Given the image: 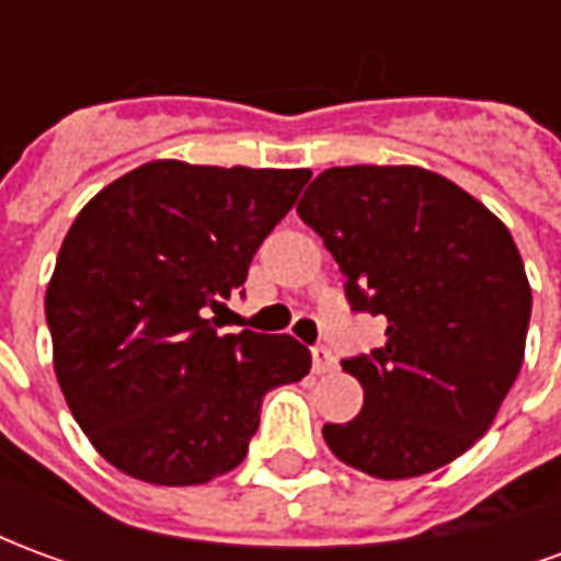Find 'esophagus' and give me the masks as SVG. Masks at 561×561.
I'll return each instance as SVG.
<instances>
[{
	"label": "esophagus",
	"instance_id": "34e87169",
	"mask_svg": "<svg viewBox=\"0 0 561 561\" xmlns=\"http://www.w3.org/2000/svg\"><path fill=\"white\" fill-rule=\"evenodd\" d=\"M312 369H316L318 376L336 369V357L330 354V348H324V345H316V348H312Z\"/></svg>",
	"mask_w": 561,
	"mask_h": 561
}]
</instances>
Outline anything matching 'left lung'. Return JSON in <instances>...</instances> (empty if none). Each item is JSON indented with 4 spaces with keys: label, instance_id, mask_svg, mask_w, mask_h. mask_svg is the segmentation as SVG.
I'll use <instances>...</instances> for the list:
<instances>
[{
    "label": "left lung",
    "instance_id": "left-lung-1",
    "mask_svg": "<svg viewBox=\"0 0 561 561\" xmlns=\"http://www.w3.org/2000/svg\"><path fill=\"white\" fill-rule=\"evenodd\" d=\"M297 213L336 257L354 312L388 318L381 348L342 360L364 409L324 423L330 450L381 481L462 457L493 426L526 352L531 288L511 231L414 164L330 168Z\"/></svg>",
    "mask_w": 561,
    "mask_h": 561
}]
</instances>
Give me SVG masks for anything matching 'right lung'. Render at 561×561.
I'll list each match as a JSON object with an SVG mask.
<instances>
[{"label":"right lung","instance_id":"add662e5","mask_svg":"<svg viewBox=\"0 0 561 561\" xmlns=\"http://www.w3.org/2000/svg\"><path fill=\"white\" fill-rule=\"evenodd\" d=\"M309 176L161 159L80 209L44 312L56 381L111 466L159 486L213 481L245 459L264 393L309 373L291 336H219L207 318Z\"/></svg>","mask_w":561,"mask_h":561}]
</instances>
